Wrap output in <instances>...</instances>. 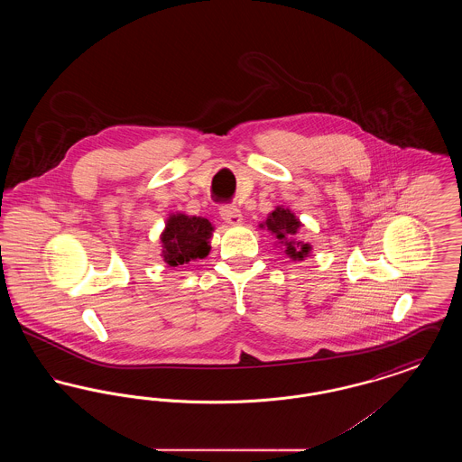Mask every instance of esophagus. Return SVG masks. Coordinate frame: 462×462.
<instances>
[{
  "label": "esophagus",
  "instance_id": "obj_1",
  "mask_svg": "<svg viewBox=\"0 0 462 462\" xmlns=\"http://www.w3.org/2000/svg\"><path fill=\"white\" fill-rule=\"evenodd\" d=\"M220 217L223 220L226 221V223H241L242 221L241 209H237V208L232 206V204L221 206Z\"/></svg>",
  "mask_w": 462,
  "mask_h": 462
}]
</instances>
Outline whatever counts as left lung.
<instances>
[{
	"mask_svg": "<svg viewBox=\"0 0 462 462\" xmlns=\"http://www.w3.org/2000/svg\"><path fill=\"white\" fill-rule=\"evenodd\" d=\"M266 228L277 236V239L286 244V254H289L292 260H303L310 251L308 244L296 242L292 237L296 236L298 228L301 223L296 220V217L284 208H277L266 221Z\"/></svg>",
	"mask_w": 462,
	"mask_h": 462,
	"instance_id": "8db88e82",
	"label": "left lung"
}]
</instances>
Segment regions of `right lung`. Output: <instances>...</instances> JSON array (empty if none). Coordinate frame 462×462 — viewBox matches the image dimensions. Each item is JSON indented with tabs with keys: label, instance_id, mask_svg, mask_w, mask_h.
Segmentation results:
<instances>
[{
	"label": "right lung",
	"instance_id": "obj_1",
	"mask_svg": "<svg viewBox=\"0 0 462 462\" xmlns=\"http://www.w3.org/2000/svg\"><path fill=\"white\" fill-rule=\"evenodd\" d=\"M213 225L200 217L173 215L166 223V230L161 237L162 256L170 266L202 260L209 253Z\"/></svg>",
	"mask_w": 462,
	"mask_h": 462
}]
</instances>
